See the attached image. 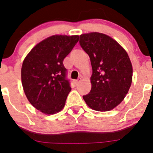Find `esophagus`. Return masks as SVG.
I'll return each mask as SVG.
<instances>
[{
  "label": "esophagus",
  "instance_id": "34e87169",
  "mask_svg": "<svg viewBox=\"0 0 153 153\" xmlns=\"http://www.w3.org/2000/svg\"><path fill=\"white\" fill-rule=\"evenodd\" d=\"M80 80H81V78H78V80H74V83H75V85H78V84H79V82H80Z\"/></svg>",
  "mask_w": 153,
  "mask_h": 153
}]
</instances>
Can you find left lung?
<instances>
[{
  "label": "left lung",
  "mask_w": 153,
  "mask_h": 153,
  "mask_svg": "<svg viewBox=\"0 0 153 153\" xmlns=\"http://www.w3.org/2000/svg\"><path fill=\"white\" fill-rule=\"evenodd\" d=\"M79 42L88 54L93 70L91 90L82 96L84 101L98 111L113 109L131 86L132 65L128 54L117 41L101 33L81 34Z\"/></svg>",
  "instance_id": "obj_1"
}]
</instances>
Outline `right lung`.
I'll use <instances>...</instances> for the list:
<instances>
[{
    "label": "right lung",
    "instance_id": "add662e5",
    "mask_svg": "<svg viewBox=\"0 0 153 153\" xmlns=\"http://www.w3.org/2000/svg\"><path fill=\"white\" fill-rule=\"evenodd\" d=\"M78 40V35L50 36L37 44L23 62L22 81L26 98L45 114H54L65 106L71 88L63 60Z\"/></svg>",
    "mask_w": 153,
    "mask_h": 153
}]
</instances>
